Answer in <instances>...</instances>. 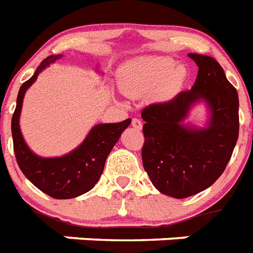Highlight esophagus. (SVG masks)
Returning a JSON list of instances; mask_svg holds the SVG:
<instances>
[{
	"label": "esophagus",
	"mask_w": 253,
	"mask_h": 253,
	"mask_svg": "<svg viewBox=\"0 0 253 253\" xmlns=\"http://www.w3.org/2000/svg\"><path fill=\"white\" fill-rule=\"evenodd\" d=\"M132 125L134 129H137V130H141V128H142V121L139 120V119H133Z\"/></svg>",
	"instance_id": "34e87169"
}]
</instances>
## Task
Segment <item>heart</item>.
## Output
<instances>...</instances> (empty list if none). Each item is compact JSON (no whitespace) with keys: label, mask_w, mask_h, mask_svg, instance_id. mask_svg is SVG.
<instances>
[{"label":"heart","mask_w":253,"mask_h":253,"mask_svg":"<svg viewBox=\"0 0 253 253\" xmlns=\"http://www.w3.org/2000/svg\"><path fill=\"white\" fill-rule=\"evenodd\" d=\"M187 72L166 57L139 58L125 66L120 76V87L132 96L149 94L159 88L161 96H169L181 87Z\"/></svg>","instance_id":"obj_1"}]
</instances>
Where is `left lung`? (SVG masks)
Instances as JSON below:
<instances>
[{
	"label": "left lung",
	"instance_id": "8db88e82",
	"mask_svg": "<svg viewBox=\"0 0 253 253\" xmlns=\"http://www.w3.org/2000/svg\"><path fill=\"white\" fill-rule=\"evenodd\" d=\"M188 56L199 66L193 87L141 112L145 120L143 169L158 191L175 199L193 196L214 184L225 171L239 136L238 92L222 66L209 56ZM201 98L212 111L210 126L184 127L181 121Z\"/></svg>",
	"mask_w": 253,
	"mask_h": 253
}]
</instances>
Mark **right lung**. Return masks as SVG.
I'll use <instances>...</instances> for the list:
<instances>
[{
    "mask_svg": "<svg viewBox=\"0 0 253 253\" xmlns=\"http://www.w3.org/2000/svg\"><path fill=\"white\" fill-rule=\"evenodd\" d=\"M60 57L61 54L44 58L35 74L21 86L11 119V134L17 163L24 176L45 195L65 200L84 195L94 188L102 175L107 157L132 120L126 119L121 123L95 125L76 150L60 158H40L34 154L24 142L19 129L24 92L45 66Z\"/></svg>",
    "mask_w": 253,
    "mask_h": 253,
    "instance_id": "right-lung-1",
    "label": "right lung"
}]
</instances>
